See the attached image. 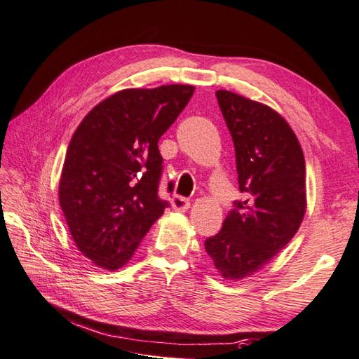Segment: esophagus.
<instances>
[{"label": "esophagus", "mask_w": 359, "mask_h": 359, "mask_svg": "<svg viewBox=\"0 0 359 359\" xmlns=\"http://www.w3.org/2000/svg\"><path fill=\"white\" fill-rule=\"evenodd\" d=\"M171 205L175 212H187L189 208V201L185 198H180V196H175L171 199Z\"/></svg>", "instance_id": "esophagus-1"}]
</instances>
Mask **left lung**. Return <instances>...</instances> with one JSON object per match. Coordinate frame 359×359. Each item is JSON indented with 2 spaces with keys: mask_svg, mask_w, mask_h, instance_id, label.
Returning a JSON list of instances; mask_svg holds the SVG:
<instances>
[{
  "mask_svg": "<svg viewBox=\"0 0 359 359\" xmlns=\"http://www.w3.org/2000/svg\"><path fill=\"white\" fill-rule=\"evenodd\" d=\"M216 97L245 198L235 202L205 250L222 278L238 282L263 269L297 233L306 212V168L296 133L278 111L227 90Z\"/></svg>",
  "mask_w": 359,
  "mask_h": 359,
  "instance_id": "left-lung-1",
  "label": "left lung"
}]
</instances>
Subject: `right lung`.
Returning a JSON list of instances; mask_svg holds the SVG:
<instances>
[{
  "label": "right lung",
  "mask_w": 359,
  "mask_h": 359,
  "mask_svg": "<svg viewBox=\"0 0 359 359\" xmlns=\"http://www.w3.org/2000/svg\"><path fill=\"white\" fill-rule=\"evenodd\" d=\"M193 91L182 83L121 90L96 104L73 133L59 202L77 249L100 268L128 264L163 215L158 140Z\"/></svg>",
  "instance_id": "right-lung-1"
}]
</instances>
